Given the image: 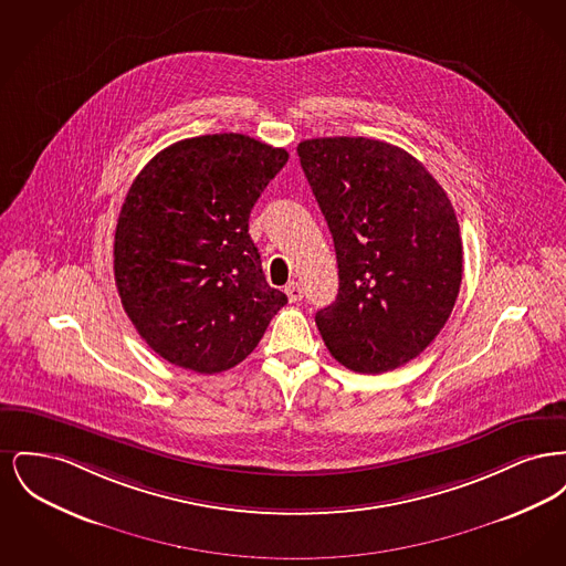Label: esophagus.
I'll list each match as a JSON object with an SVG mask.
<instances>
[{
  "instance_id": "esophagus-1",
  "label": "esophagus",
  "mask_w": 566,
  "mask_h": 566,
  "mask_svg": "<svg viewBox=\"0 0 566 566\" xmlns=\"http://www.w3.org/2000/svg\"><path fill=\"white\" fill-rule=\"evenodd\" d=\"M284 293H286V296H289V301H291V303L301 301V296H303V291H301L298 282H289V284H286V289H284Z\"/></svg>"
}]
</instances>
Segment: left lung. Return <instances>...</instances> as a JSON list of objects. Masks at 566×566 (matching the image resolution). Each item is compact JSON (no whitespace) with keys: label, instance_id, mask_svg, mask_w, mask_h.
<instances>
[{"label":"left lung","instance_id":"8db88e82","mask_svg":"<svg viewBox=\"0 0 566 566\" xmlns=\"http://www.w3.org/2000/svg\"><path fill=\"white\" fill-rule=\"evenodd\" d=\"M335 243L339 293L316 314L328 352L384 374L424 350L448 323L462 280L454 208L403 148L369 137L296 146Z\"/></svg>","mask_w":566,"mask_h":566}]
</instances>
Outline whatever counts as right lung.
<instances>
[{
    "mask_svg": "<svg viewBox=\"0 0 566 566\" xmlns=\"http://www.w3.org/2000/svg\"><path fill=\"white\" fill-rule=\"evenodd\" d=\"M286 161L284 148L248 135H199L137 174L116 222L114 280L142 339L171 365L197 374L240 365L286 305L248 233Z\"/></svg>",
    "mask_w": 566,
    "mask_h": 566,
    "instance_id": "obj_1",
    "label": "right lung"
}]
</instances>
